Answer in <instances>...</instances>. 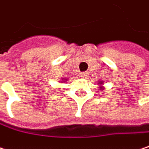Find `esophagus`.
Returning a JSON list of instances; mask_svg holds the SVG:
<instances>
[{"mask_svg":"<svg viewBox=\"0 0 149 149\" xmlns=\"http://www.w3.org/2000/svg\"><path fill=\"white\" fill-rule=\"evenodd\" d=\"M79 76L81 78L86 79L88 77V73H86V72H81V73H79Z\"/></svg>","mask_w":149,"mask_h":149,"instance_id":"obj_1","label":"esophagus"}]
</instances>
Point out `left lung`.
<instances>
[{"label": "left lung", "mask_w": 149, "mask_h": 149, "mask_svg": "<svg viewBox=\"0 0 149 149\" xmlns=\"http://www.w3.org/2000/svg\"><path fill=\"white\" fill-rule=\"evenodd\" d=\"M97 84L100 86V89H101V90H103V89H104V87H102V85H103V81H99Z\"/></svg>", "instance_id": "obj_1"}]
</instances>
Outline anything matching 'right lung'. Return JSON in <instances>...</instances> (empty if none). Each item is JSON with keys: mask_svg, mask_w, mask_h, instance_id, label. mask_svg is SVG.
<instances>
[{"mask_svg": "<svg viewBox=\"0 0 149 149\" xmlns=\"http://www.w3.org/2000/svg\"><path fill=\"white\" fill-rule=\"evenodd\" d=\"M68 81V80L66 79V78H62L61 80V82H67Z\"/></svg>", "mask_w": 149, "mask_h": 149, "instance_id": "right-lung-1", "label": "right lung"}]
</instances>
